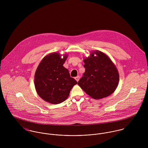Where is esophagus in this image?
I'll return each mask as SVG.
<instances>
[{
    "label": "esophagus",
    "instance_id": "34e87169",
    "mask_svg": "<svg viewBox=\"0 0 148 148\" xmlns=\"http://www.w3.org/2000/svg\"><path fill=\"white\" fill-rule=\"evenodd\" d=\"M75 80H76L77 82H79V79H80V76H77L75 77Z\"/></svg>",
    "mask_w": 148,
    "mask_h": 148
}]
</instances>
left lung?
Segmentation results:
<instances>
[{
	"label": "left lung",
	"instance_id": "obj_1",
	"mask_svg": "<svg viewBox=\"0 0 148 148\" xmlns=\"http://www.w3.org/2000/svg\"><path fill=\"white\" fill-rule=\"evenodd\" d=\"M84 62L85 71L77 84L86 94L98 100L114 92L119 84V74L105 53L99 51L92 52Z\"/></svg>",
	"mask_w": 148,
	"mask_h": 148
}]
</instances>
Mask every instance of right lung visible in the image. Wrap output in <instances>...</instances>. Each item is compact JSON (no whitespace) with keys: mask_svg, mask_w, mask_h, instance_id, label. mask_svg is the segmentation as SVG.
I'll list each match as a JSON object with an SVG mask.
<instances>
[{"mask_svg":"<svg viewBox=\"0 0 148 148\" xmlns=\"http://www.w3.org/2000/svg\"><path fill=\"white\" fill-rule=\"evenodd\" d=\"M59 53L53 52L42 59L35 75V86L39 96L44 100L54 104H60L68 97L72 87L77 83L70 76Z\"/></svg>","mask_w":148,"mask_h":148,"instance_id":"right-lung-1","label":"right lung"}]
</instances>
